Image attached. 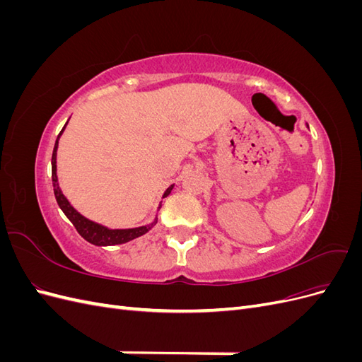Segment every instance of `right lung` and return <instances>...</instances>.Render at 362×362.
Segmentation results:
<instances>
[{"mask_svg": "<svg viewBox=\"0 0 362 362\" xmlns=\"http://www.w3.org/2000/svg\"><path fill=\"white\" fill-rule=\"evenodd\" d=\"M66 127V125H64ZM63 127V129H64ZM62 129V131H63ZM60 131V134H62ZM60 134L57 136V140H56V145H54V151H52V158H51V168H52V187H54V194H56V199H57V204L59 206L62 208V211L66 214V217L69 218V221L72 222V225L75 226L76 231H78V234L87 240V242L92 243V245H96V246H112V245H122V243H127L129 242V240H134L140 235L146 234L149 229L156 225L151 223L148 226H140V228H133V229H108L103 225H98L92 221H89V218L83 217L78 211H75L74 208L71 206V204L68 202V199L64 198L60 187H59V182H57V166H56V152H57V145H59V139H60ZM173 187V185H172ZM172 187H169L166 190V193H164V196H168L172 190Z\"/></svg>", "mask_w": 362, "mask_h": 362, "instance_id": "1", "label": "right lung"}]
</instances>
